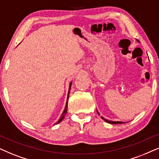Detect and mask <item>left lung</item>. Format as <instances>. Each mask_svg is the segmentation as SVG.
I'll list each match as a JSON object with an SVG mask.
<instances>
[{
	"instance_id": "1",
	"label": "left lung",
	"mask_w": 159,
	"mask_h": 159,
	"mask_svg": "<svg viewBox=\"0 0 159 159\" xmlns=\"http://www.w3.org/2000/svg\"><path fill=\"white\" fill-rule=\"evenodd\" d=\"M137 41H138V42H139V41H138V40H137ZM97 113H98V115L99 116V115H100V114H99V112L98 111H97ZM102 118V119L103 120H105V121H106L107 123H108V124H124V122H121V121H113V120H107L106 119V118H103V117H101Z\"/></svg>"
}]
</instances>
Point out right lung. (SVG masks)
<instances>
[{
	"label": "right lung",
	"instance_id": "right-lung-1",
	"mask_svg": "<svg viewBox=\"0 0 159 159\" xmlns=\"http://www.w3.org/2000/svg\"><path fill=\"white\" fill-rule=\"evenodd\" d=\"M71 85H72V82L70 84V86H69V90H68V94H67V102H66V105H65V108L64 110V111H63V113L62 114V116H61V118L59 119V120L57 122V124H59V123L61 122L63 118H64L65 116L66 115L67 113V101H68V98H69V94H70V87H71Z\"/></svg>",
	"mask_w": 159,
	"mask_h": 159
}]
</instances>
